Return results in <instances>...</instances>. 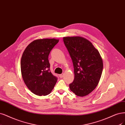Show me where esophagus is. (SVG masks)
<instances>
[{
    "label": "esophagus",
    "instance_id": "34e87169",
    "mask_svg": "<svg viewBox=\"0 0 125 125\" xmlns=\"http://www.w3.org/2000/svg\"><path fill=\"white\" fill-rule=\"evenodd\" d=\"M59 76L61 77V78H62V77L63 76V74H59Z\"/></svg>",
    "mask_w": 125,
    "mask_h": 125
}]
</instances>
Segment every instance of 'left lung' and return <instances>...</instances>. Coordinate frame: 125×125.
Here are the masks:
<instances>
[{"instance_id":"left-lung-1","label":"left lung","mask_w":125,"mask_h":125,"mask_svg":"<svg viewBox=\"0 0 125 125\" xmlns=\"http://www.w3.org/2000/svg\"><path fill=\"white\" fill-rule=\"evenodd\" d=\"M74 67V79L69 84L76 96L88 95L97 87L101 76L103 61L101 55L88 40L80 36L63 38Z\"/></svg>"}]
</instances>
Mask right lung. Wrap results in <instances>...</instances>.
Masks as SVG:
<instances>
[{"label":"right lung","instance_id":"right-lung-1","mask_svg":"<svg viewBox=\"0 0 125 125\" xmlns=\"http://www.w3.org/2000/svg\"><path fill=\"white\" fill-rule=\"evenodd\" d=\"M58 42L59 39L54 38L37 39L31 42L23 53L21 76L27 88L36 95H48L57 82V77L50 71L48 57Z\"/></svg>","mask_w":125,"mask_h":125}]
</instances>
